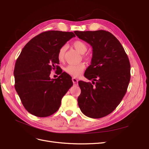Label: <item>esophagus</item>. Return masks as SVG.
<instances>
[{"mask_svg":"<svg viewBox=\"0 0 149 149\" xmlns=\"http://www.w3.org/2000/svg\"><path fill=\"white\" fill-rule=\"evenodd\" d=\"M72 81L74 83V85H78V79H76L75 77H72Z\"/></svg>","mask_w":149,"mask_h":149,"instance_id":"1","label":"esophagus"}]
</instances>
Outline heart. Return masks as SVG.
Listing matches in <instances>:
<instances>
[{"label": "heart", "instance_id": "obj_1", "mask_svg": "<svg viewBox=\"0 0 149 149\" xmlns=\"http://www.w3.org/2000/svg\"><path fill=\"white\" fill-rule=\"evenodd\" d=\"M73 46L80 53L83 54L87 50L88 47L86 44L82 40H76L73 43ZM65 46H63L59 49L58 53V58L59 61H63L64 59V54L65 52ZM85 68V65L84 63H80L78 64H70L66 66L65 71L68 74L73 75L74 77H77L81 75Z\"/></svg>", "mask_w": 149, "mask_h": 149}]
</instances>
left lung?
<instances>
[{"label": "left lung", "mask_w": 149, "mask_h": 149, "mask_svg": "<svg viewBox=\"0 0 149 149\" xmlns=\"http://www.w3.org/2000/svg\"><path fill=\"white\" fill-rule=\"evenodd\" d=\"M93 48L91 65L84 76L92 83L79 81V106L84 115L100 118L112 113L122 101L130 81V63L122 44L108 31H74Z\"/></svg>", "instance_id": "obj_1"}]
</instances>
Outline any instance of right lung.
I'll use <instances>...</instances> for the list:
<instances>
[{
	"instance_id": "add662e5",
	"label": "right lung",
	"mask_w": 149,
	"mask_h": 149,
	"mask_svg": "<svg viewBox=\"0 0 149 149\" xmlns=\"http://www.w3.org/2000/svg\"><path fill=\"white\" fill-rule=\"evenodd\" d=\"M74 37L72 32H43L26 44L16 59L15 90L26 111L36 117H46L56 112L73 85L71 77L58 65V53ZM52 70H58L60 75L57 79H50Z\"/></svg>"
}]
</instances>
